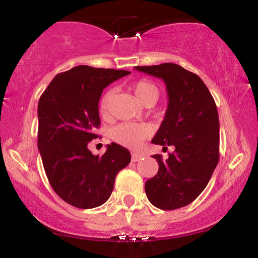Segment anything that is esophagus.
<instances>
[{"mask_svg": "<svg viewBox=\"0 0 258 258\" xmlns=\"http://www.w3.org/2000/svg\"><path fill=\"white\" fill-rule=\"evenodd\" d=\"M142 157H143L142 154H139V153H133V154H132V161H133V162L140 161Z\"/></svg>", "mask_w": 258, "mask_h": 258, "instance_id": "obj_1", "label": "esophagus"}]
</instances>
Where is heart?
I'll use <instances>...</instances> for the list:
<instances>
[{"instance_id":"b5f03b06","label":"heart","mask_w":258,"mask_h":258,"mask_svg":"<svg viewBox=\"0 0 258 258\" xmlns=\"http://www.w3.org/2000/svg\"><path fill=\"white\" fill-rule=\"evenodd\" d=\"M133 91L141 103L146 107H151L160 97L157 86L148 80H141L133 86ZM112 97V90H108L100 101V112L107 115ZM151 130L147 125L137 123H122L115 126L111 132V137L115 142L128 148H137L144 140L150 136Z\"/></svg>"}]
</instances>
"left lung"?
Returning a JSON list of instances; mask_svg holds the SVG:
<instances>
[{
	"instance_id": "8db88e82",
	"label": "left lung",
	"mask_w": 258,
	"mask_h": 258,
	"mask_svg": "<svg viewBox=\"0 0 258 258\" xmlns=\"http://www.w3.org/2000/svg\"><path fill=\"white\" fill-rule=\"evenodd\" d=\"M164 81L168 109L151 142L174 146L168 160L154 155L158 171L146 182L150 203L174 210L195 201L210 181L220 160V121L209 89L196 74L175 63L135 67Z\"/></svg>"
}]
</instances>
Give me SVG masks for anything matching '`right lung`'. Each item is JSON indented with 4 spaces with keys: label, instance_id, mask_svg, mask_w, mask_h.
I'll return each mask as SVG.
<instances>
[{
    "label": "right lung",
    "instance_id": "1",
    "mask_svg": "<svg viewBox=\"0 0 258 258\" xmlns=\"http://www.w3.org/2000/svg\"><path fill=\"white\" fill-rule=\"evenodd\" d=\"M129 74L77 66L57 74L41 95L37 147L51 188L70 206L91 209L107 202L116 175L130 163L129 150L117 143L108 144L102 156L88 149L98 137L102 91Z\"/></svg>",
    "mask_w": 258,
    "mask_h": 258
}]
</instances>
